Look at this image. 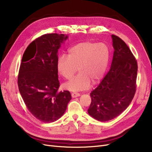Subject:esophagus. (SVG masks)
I'll use <instances>...</instances> for the list:
<instances>
[{
    "label": "esophagus",
    "mask_w": 152,
    "mask_h": 152,
    "mask_svg": "<svg viewBox=\"0 0 152 152\" xmlns=\"http://www.w3.org/2000/svg\"><path fill=\"white\" fill-rule=\"evenodd\" d=\"M79 96H80V94H79V93L73 92L71 94V97L73 98H75V97H79Z\"/></svg>",
    "instance_id": "34e87169"
}]
</instances>
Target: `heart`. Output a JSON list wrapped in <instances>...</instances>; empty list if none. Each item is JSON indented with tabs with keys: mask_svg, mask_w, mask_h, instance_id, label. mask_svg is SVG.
Here are the masks:
<instances>
[{
	"mask_svg": "<svg viewBox=\"0 0 152 152\" xmlns=\"http://www.w3.org/2000/svg\"><path fill=\"white\" fill-rule=\"evenodd\" d=\"M68 55H61L57 62L58 73L66 79H71L77 71L79 73L65 84L71 91L86 90L99 83L106 71L109 61V50L103 43L84 41L71 47Z\"/></svg>",
	"mask_w": 152,
	"mask_h": 152,
	"instance_id": "heart-1",
	"label": "heart"
}]
</instances>
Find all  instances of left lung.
Wrapping results in <instances>:
<instances>
[{"label": "left lung", "mask_w": 152, "mask_h": 152, "mask_svg": "<svg viewBox=\"0 0 152 152\" xmlns=\"http://www.w3.org/2000/svg\"><path fill=\"white\" fill-rule=\"evenodd\" d=\"M115 49L111 68L96 89L91 92L88 113L100 121H107L127 108L136 91L137 63L123 40L111 35Z\"/></svg>", "instance_id": "1"}]
</instances>
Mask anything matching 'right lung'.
<instances>
[{
  "label": "right lung",
  "instance_id": "right-lung-1",
  "mask_svg": "<svg viewBox=\"0 0 152 152\" xmlns=\"http://www.w3.org/2000/svg\"><path fill=\"white\" fill-rule=\"evenodd\" d=\"M67 39L63 34H44L28 46L22 57L19 91L30 113L44 123L58 119L71 99L69 91H58V50Z\"/></svg>",
  "mask_w": 152,
  "mask_h": 152
}]
</instances>
